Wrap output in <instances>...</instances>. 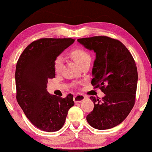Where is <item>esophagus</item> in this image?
Segmentation results:
<instances>
[{
    "mask_svg": "<svg viewBox=\"0 0 152 152\" xmlns=\"http://www.w3.org/2000/svg\"><path fill=\"white\" fill-rule=\"evenodd\" d=\"M86 98V96L82 94H77L74 97V101L75 103H80Z\"/></svg>",
    "mask_w": 152,
    "mask_h": 152,
    "instance_id": "1",
    "label": "esophagus"
}]
</instances>
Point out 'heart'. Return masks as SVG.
Wrapping results in <instances>:
<instances>
[{
  "mask_svg": "<svg viewBox=\"0 0 152 152\" xmlns=\"http://www.w3.org/2000/svg\"><path fill=\"white\" fill-rule=\"evenodd\" d=\"M71 56L73 59L76 62L78 65L81 66L84 63L90 61V56L87 52L83 50L82 49H76L71 53ZM63 63V59L62 56H57L55 59V62H54V68L56 73H59L60 72L61 68H62Z\"/></svg>",
  "mask_w": 152,
  "mask_h": 152,
  "instance_id": "obj_1",
  "label": "heart"
}]
</instances>
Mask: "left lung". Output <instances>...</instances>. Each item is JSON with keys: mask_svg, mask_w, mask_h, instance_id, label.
I'll use <instances>...</instances> for the list:
<instances>
[{"mask_svg": "<svg viewBox=\"0 0 152 152\" xmlns=\"http://www.w3.org/2000/svg\"><path fill=\"white\" fill-rule=\"evenodd\" d=\"M77 41L95 53L91 84L105 94L101 99L90 97L94 109L86 117L87 121L98 130L114 128L124 121L135 104L137 84L135 60L116 39L99 36Z\"/></svg>", "mask_w": 152, "mask_h": 152, "instance_id": "obj_1", "label": "left lung"}]
</instances>
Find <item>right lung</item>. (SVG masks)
<instances>
[{
    "label": "right lung",
    "mask_w": 152,
    "mask_h": 152,
    "mask_svg": "<svg viewBox=\"0 0 152 152\" xmlns=\"http://www.w3.org/2000/svg\"><path fill=\"white\" fill-rule=\"evenodd\" d=\"M74 41L73 38H40L24 49L17 62V101L28 120L43 131L61 129L69 109L74 105L72 94L62 98L46 89L48 80L55 77V59Z\"/></svg>",
    "instance_id": "1"
}]
</instances>
